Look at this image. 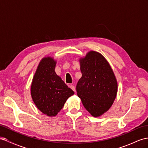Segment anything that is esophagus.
<instances>
[{
  "instance_id": "obj_1",
  "label": "esophagus",
  "mask_w": 148,
  "mask_h": 148,
  "mask_svg": "<svg viewBox=\"0 0 148 148\" xmlns=\"http://www.w3.org/2000/svg\"><path fill=\"white\" fill-rule=\"evenodd\" d=\"M70 88L73 90H74V91L75 92V87L73 86V85H71L70 86Z\"/></svg>"
}]
</instances>
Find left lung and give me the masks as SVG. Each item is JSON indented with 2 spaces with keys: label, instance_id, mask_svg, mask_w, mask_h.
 Segmentation results:
<instances>
[{
  "label": "left lung",
  "instance_id": "1",
  "mask_svg": "<svg viewBox=\"0 0 148 148\" xmlns=\"http://www.w3.org/2000/svg\"><path fill=\"white\" fill-rule=\"evenodd\" d=\"M82 77L77 94L86 109L94 117L107 112L115 100L117 82L108 60L99 52L90 51L79 59Z\"/></svg>",
  "mask_w": 148,
  "mask_h": 148
}]
</instances>
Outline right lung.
Instances as JSON below:
<instances>
[{
	"instance_id": "right-lung-1",
	"label": "right lung",
	"mask_w": 148,
	"mask_h": 148,
	"mask_svg": "<svg viewBox=\"0 0 148 148\" xmlns=\"http://www.w3.org/2000/svg\"><path fill=\"white\" fill-rule=\"evenodd\" d=\"M56 63L51 56L42 59L31 87L34 103L40 111L50 117L58 114L68 98L74 94L56 73Z\"/></svg>"
}]
</instances>
